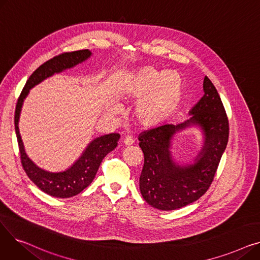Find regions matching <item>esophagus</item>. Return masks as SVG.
<instances>
[{"instance_id":"1","label":"esophagus","mask_w":260,"mask_h":260,"mask_svg":"<svg viewBox=\"0 0 260 260\" xmlns=\"http://www.w3.org/2000/svg\"><path fill=\"white\" fill-rule=\"evenodd\" d=\"M123 143H124V145H126V146H129L134 143V139H133V137H131V136H127V137H125L124 140H123Z\"/></svg>"}]
</instances>
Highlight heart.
Masks as SVG:
<instances>
[{
    "label": "heart",
    "mask_w": 260,
    "mask_h": 260,
    "mask_svg": "<svg viewBox=\"0 0 260 260\" xmlns=\"http://www.w3.org/2000/svg\"><path fill=\"white\" fill-rule=\"evenodd\" d=\"M182 79L175 71L158 72L143 66L126 76L118 87L123 100H138L135 117L143 126H155L165 120L178 103ZM116 108H112L115 111Z\"/></svg>",
    "instance_id": "obj_1"
}]
</instances>
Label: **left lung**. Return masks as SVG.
<instances>
[{
  "instance_id": "left-lung-1",
  "label": "left lung",
  "mask_w": 260,
  "mask_h": 260,
  "mask_svg": "<svg viewBox=\"0 0 260 260\" xmlns=\"http://www.w3.org/2000/svg\"><path fill=\"white\" fill-rule=\"evenodd\" d=\"M203 97L188 112L189 119L166 124L139 136L144 165L139 187L143 199L155 209L172 211L198 200L209 189L229 140V121L223 104L211 80L203 78ZM197 127L203 145L190 162L176 161L172 141L176 134Z\"/></svg>"
}]
</instances>
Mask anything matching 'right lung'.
<instances>
[{
	"mask_svg": "<svg viewBox=\"0 0 260 260\" xmlns=\"http://www.w3.org/2000/svg\"><path fill=\"white\" fill-rule=\"evenodd\" d=\"M91 54L92 52L88 49L65 52L41 65L27 80L16 107L15 128L23 169L29 177V179L41 190L57 198H70L76 196L92 182L103 158L117 147L120 135L109 134L91 140L82 152L81 156L70 168L62 172H49L39 168L25 152L19 131L22 106L29 90L36 85L53 75L60 74L78 64L85 62L91 57Z\"/></svg>",
	"mask_w": 260,
	"mask_h": 260,
	"instance_id": "obj_1",
	"label": "right lung"
}]
</instances>
